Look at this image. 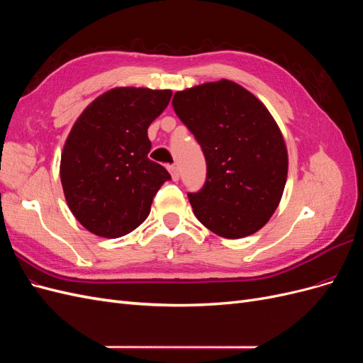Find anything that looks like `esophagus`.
<instances>
[{
	"label": "esophagus",
	"mask_w": 363,
	"mask_h": 363,
	"mask_svg": "<svg viewBox=\"0 0 363 363\" xmlns=\"http://www.w3.org/2000/svg\"><path fill=\"white\" fill-rule=\"evenodd\" d=\"M168 169H169V172H171V177H172V180L174 182H177L179 179H180V174H179V168L175 167V164H169L168 167Z\"/></svg>",
	"instance_id": "34e87169"
}]
</instances>
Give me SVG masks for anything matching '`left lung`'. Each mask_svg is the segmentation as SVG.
Returning <instances> with one entry per match:
<instances>
[{
  "instance_id": "1",
  "label": "left lung",
  "mask_w": 363,
  "mask_h": 363,
  "mask_svg": "<svg viewBox=\"0 0 363 363\" xmlns=\"http://www.w3.org/2000/svg\"><path fill=\"white\" fill-rule=\"evenodd\" d=\"M172 107L207 164L203 188L188 194L195 216L227 239L256 233L276 212L288 175L286 145L268 108L230 80L175 92Z\"/></svg>"
}]
</instances>
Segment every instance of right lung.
I'll list each match as a JSON object with an SVG mask.
<instances>
[{
    "mask_svg": "<svg viewBox=\"0 0 363 363\" xmlns=\"http://www.w3.org/2000/svg\"><path fill=\"white\" fill-rule=\"evenodd\" d=\"M171 91L115 87L75 121L63 147L60 180L79 223L96 236L121 238L145 221L160 186L171 180L148 159L147 130Z\"/></svg>",
    "mask_w": 363,
    "mask_h": 363,
    "instance_id": "add662e5",
    "label": "right lung"
}]
</instances>
